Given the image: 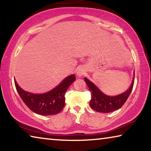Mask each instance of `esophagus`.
Listing matches in <instances>:
<instances>
[{"instance_id":"1","label":"esophagus","mask_w":151,"mask_h":151,"mask_svg":"<svg viewBox=\"0 0 151 151\" xmlns=\"http://www.w3.org/2000/svg\"><path fill=\"white\" fill-rule=\"evenodd\" d=\"M85 68H84L83 67H78L77 68V69L76 70V74L78 76H82L84 74H85Z\"/></svg>"}]
</instances>
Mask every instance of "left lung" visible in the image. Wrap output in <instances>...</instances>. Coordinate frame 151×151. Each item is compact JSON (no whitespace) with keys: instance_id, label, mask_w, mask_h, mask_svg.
Masks as SVG:
<instances>
[{"instance_id":"left-lung-1","label":"left lung","mask_w":151,"mask_h":151,"mask_svg":"<svg viewBox=\"0 0 151 151\" xmlns=\"http://www.w3.org/2000/svg\"><path fill=\"white\" fill-rule=\"evenodd\" d=\"M134 81V70L133 73L131 86L124 93L116 96H109L104 94L95 84L91 81L88 78L85 77V81L92 93L90 106L94 111L99 112H111L121 108L122 106L127 101L132 90Z\"/></svg>"}]
</instances>
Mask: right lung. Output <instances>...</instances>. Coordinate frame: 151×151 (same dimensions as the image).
I'll list each match as a JSON object with an SVG mask.
<instances>
[{
    "label": "right lung",
    "instance_id": "1",
    "mask_svg": "<svg viewBox=\"0 0 151 151\" xmlns=\"http://www.w3.org/2000/svg\"><path fill=\"white\" fill-rule=\"evenodd\" d=\"M76 80L75 75L66 76L52 90L41 94L26 91L20 87L14 79L18 93L25 104L36 114L42 116L59 113L65 105V93L68 88Z\"/></svg>",
    "mask_w": 151,
    "mask_h": 151
}]
</instances>
